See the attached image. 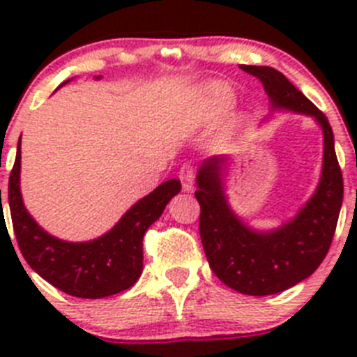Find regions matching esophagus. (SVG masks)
I'll list each match as a JSON object with an SVG mask.
<instances>
[{"mask_svg": "<svg viewBox=\"0 0 357 357\" xmlns=\"http://www.w3.org/2000/svg\"><path fill=\"white\" fill-rule=\"evenodd\" d=\"M178 178H181L182 182V189H184V191H191L195 182L193 166H191V164H184L181 168V172H178Z\"/></svg>", "mask_w": 357, "mask_h": 357, "instance_id": "esophagus-1", "label": "esophagus"}]
</instances>
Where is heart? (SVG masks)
Here are the masks:
<instances>
[{"mask_svg":"<svg viewBox=\"0 0 357 357\" xmlns=\"http://www.w3.org/2000/svg\"><path fill=\"white\" fill-rule=\"evenodd\" d=\"M234 102V94L232 91L223 84H211L204 93L200 103V116L204 121L216 119L229 109Z\"/></svg>","mask_w":357,"mask_h":357,"instance_id":"1","label":"heart"}]
</instances>
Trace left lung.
Here are the masks:
<instances>
[{
	"instance_id": "left-lung-1",
	"label": "left lung",
	"mask_w": 357,
	"mask_h": 357,
	"mask_svg": "<svg viewBox=\"0 0 357 357\" xmlns=\"http://www.w3.org/2000/svg\"><path fill=\"white\" fill-rule=\"evenodd\" d=\"M241 69L263 82L273 110L311 116L324 132L320 184L291 222L275 230L250 229L230 209L223 191L229 157H211L198 169L195 191L200 204L198 227L211 270L223 284L243 295L264 296L298 284L320 266L338 223L343 176L326 114L277 69L268 66H241Z\"/></svg>"
}]
</instances>
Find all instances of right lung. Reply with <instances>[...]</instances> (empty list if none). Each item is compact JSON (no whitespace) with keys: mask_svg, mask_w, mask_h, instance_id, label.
Returning <instances> with one entry per match:
<instances>
[{"mask_svg":"<svg viewBox=\"0 0 357 357\" xmlns=\"http://www.w3.org/2000/svg\"><path fill=\"white\" fill-rule=\"evenodd\" d=\"M19 144L8 178V206L19 250L31 270L61 291L78 298H103L134 286L143 272L144 232L181 191V181H166L148 197L141 198L107 234L93 241H62L40 229L24 207L19 188Z\"/></svg>","mask_w":357,"mask_h":357,"instance_id":"obj_1","label":"right lung"}]
</instances>
